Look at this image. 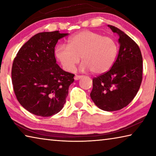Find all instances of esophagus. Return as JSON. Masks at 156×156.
Here are the masks:
<instances>
[{
	"label": "esophagus",
	"mask_w": 156,
	"mask_h": 156,
	"mask_svg": "<svg viewBox=\"0 0 156 156\" xmlns=\"http://www.w3.org/2000/svg\"><path fill=\"white\" fill-rule=\"evenodd\" d=\"M82 77H83V76H78V75H76L75 77H74V79L76 80H79V79H80Z\"/></svg>",
	"instance_id": "1"
}]
</instances>
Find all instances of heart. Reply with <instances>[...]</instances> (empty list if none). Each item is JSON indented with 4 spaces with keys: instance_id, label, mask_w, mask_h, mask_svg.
<instances>
[{
    "instance_id": "1",
    "label": "heart",
    "mask_w": 156,
    "mask_h": 156,
    "mask_svg": "<svg viewBox=\"0 0 156 156\" xmlns=\"http://www.w3.org/2000/svg\"><path fill=\"white\" fill-rule=\"evenodd\" d=\"M118 47L112 38L84 30L69 39V44H59L55 50L63 68L72 72L80 62L82 71L91 70L99 74L107 72L115 61Z\"/></svg>"
}]
</instances>
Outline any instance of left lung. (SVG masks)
Instances as JSON below:
<instances>
[{
  "instance_id": "obj_1",
  "label": "left lung",
  "mask_w": 156,
  "mask_h": 156,
  "mask_svg": "<svg viewBox=\"0 0 156 156\" xmlns=\"http://www.w3.org/2000/svg\"><path fill=\"white\" fill-rule=\"evenodd\" d=\"M108 27L119 36V52L110 70L93 79L90 96L100 109L113 112L127 106L138 93L142 79V57L130 37L114 26Z\"/></svg>"
}]
</instances>
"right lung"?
Returning a JSON list of instances; mask_svg holds the SVG:
<instances>
[{
    "label": "right lung",
    "mask_w": 156,
    "mask_h": 156,
    "mask_svg": "<svg viewBox=\"0 0 156 156\" xmlns=\"http://www.w3.org/2000/svg\"><path fill=\"white\" fill-rule=\"evenodd\" d=\"M67 35L58 31L37 34L23 44L13 62L12 80L16 96L34 115L49 117L64 107L74 74L59 67L54 50L58 41Z\"/></svg>",
    "instance_id": "obj_1"
}]
</instances>
